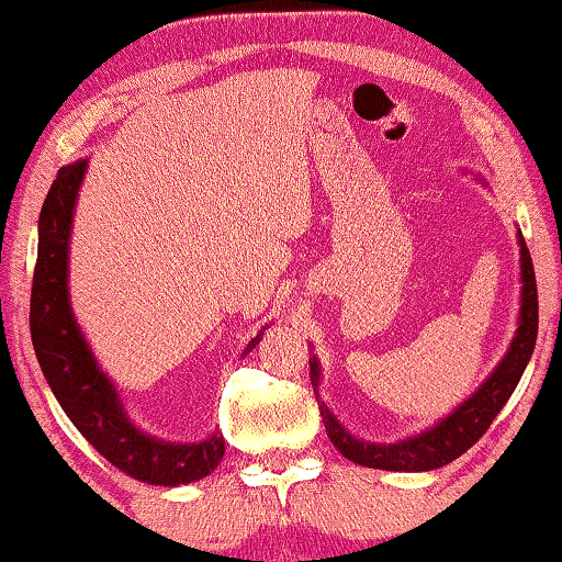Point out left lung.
<instances>
[{"mask_svg": "<svg viewBox=\"0 0 562 562\" xmlns=\"http://www.w3.org/2000/svg\"><path fill=\"white\" fill-rule=\"evenodd\" d=\"M520 255H522V307H520V328L509 346L507 356L502 358L497 371L482 383V389L472 398L464 401L449 418H443L439 426L418 434V437L398 443H366L342 429L335 422L333 414L321 404V416L328 429L330 441L338 447L340 454H346L350 462L386 469V472H429V469L443 467L462 457L469 447H474L482 439V434L490 429L502 406L513 396V391L520 383L525 366L530 361L535 340H538V284H535L532 257L520 234ZM321 371L317 361H310V381L317 386Z\"/></svg>", "mask_w": 562, "mask_h": 562, "instance_id": "8db88e82", "label": "left lung"}]
</instances>
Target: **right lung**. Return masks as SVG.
Returning a JSON list of instances; mask_svg holds the SVG:
<instances>
[{
  "mask_svg": "<svg viewBox=\"0 0 562 562\" xmlns=\"http://www.w3.org/2000/svg\"><path fill=\"white\" fill-rule=\"evenodd\" d=\"M86 161L57 171L40 212V247L32 278L30 333L42 373L82 437L123 474L146 484L179 487L196 482L222 462L224 437L199 443L158 441L138 431L123 414L113 383L93 361L67 303V239ZM259 335L247 346V353Z\"/></svg>",
  "mask_w": 562,
  "mask_h": 562,
  "instance_id": "right-lung-1",
  "label": "right lung"
}]
</instances>
